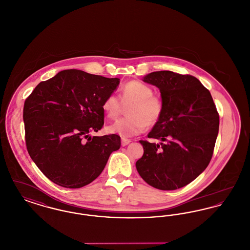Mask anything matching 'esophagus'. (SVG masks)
<instances>
[{
	"mask_svg": "<svg viewBox=\"0 0 250 250\" xmlns=\"http://www.w3.org/2000/svg\"><path fill=\"white\" fill-rule=\"evenodd\" d=\"M130 143L131 140L125 139V138H123V139H122V146H126L127 144H129Z\"/></svg>",
	"mask_w": 250,
	"mask_h": 250,
	"instance_id": "obj_1",
	"label": "esophagus"
}]
</instances>
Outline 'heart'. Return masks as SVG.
I'll use <instances>...</instances> for the list:
<instances>
[{
	"mask_svg": "<svg viewBox=\"0 0 250 250\" xmlns=\"http://www.w3.org/2000/svg\"><path fill=\"white\" fill-rule=\"evenodd\" d=\"M124 105L130 104L126 110L128 117L120 119L107 126V131L123 138H129L143 133L147 126H153L161 118L164 111L162 99L153 95L150 86L138 81H131L122 88L121 100L114 94L107 95L102 107L107 118L114 120L119 117Z\"/></svg>",
	"mask_w": 250,
	"mask_h": 250,
	"instance_id": "obj_1",
	"label": "heart"
}]
</instances>
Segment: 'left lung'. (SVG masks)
Segmentation results:
<instances>
[{"label": "left lung", "mask_w": 250, "mask_h": 250, "mask_svg": "<svg viewBox=\"0 0 250 250\" xmlns=\"http://www.w3.org/2000/svg\"><path fill=\"white\" fill-rule=\"evenodd\" d=\"M143 82L160 90L164 111L148 138L162 143L140 141L144 153L136 167L153 188L175 190L188 185L209 165L219 115L209 90L191 75L152 72Z\"/></svg>", "instance_id": "8db88e82"}]
</instances>
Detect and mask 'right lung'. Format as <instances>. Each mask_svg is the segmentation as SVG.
<instances>
[{"label": "right lung", "instance_id": "add662e5", "mask_svg": "<svg viewBox=\"0 0 250 250\" xmlns=\"http://www.w3.org/2000/svg\"><path fill=\"white\" fill-rule=\"evenodd\" d=\"M78 69L59 72L38 84L24 103L25 142L44 175L66 188L89 185L121 147L116 134L91 137L104 125L102 104L119 85Z\"/></svg>", "mask_w": 250, "mask_h": 250}]
</instances>
